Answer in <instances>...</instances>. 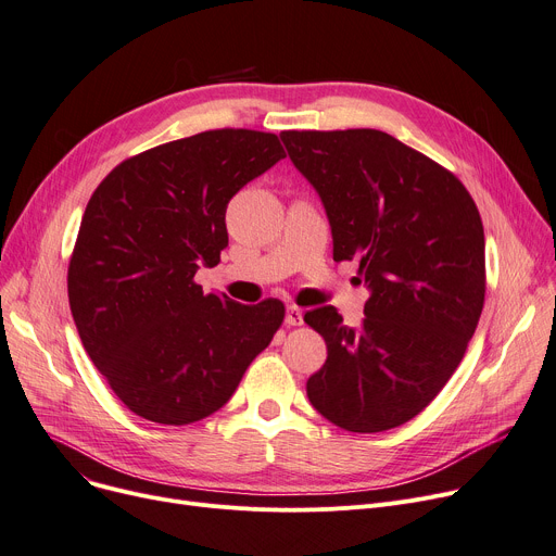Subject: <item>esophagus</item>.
<instances>
[{
    "label": "esophagus",
    "instance_id": "34e87169",
    "mask_svg": "<svg viewBox=\"0 0 556 556\" xmlns=\"http://www.w3.org/2000/svg\"><path fill=\"white\" fill-rule=\"evenodd\" d=\"M286 324H288V326H302V324H304V313H302L300 306L290 304V306L286 308Z\"/></svg>",
    "mask_w": 556,
    "mask_h": 556
}]
</instances>
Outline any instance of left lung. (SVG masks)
<instances>
[{
	"label": "left lung",
	"mask_w": 556,
	"mask_h": 556,
	"mask_svg": "<svg viewBox=\"0 0 556 556\" xmlns=\"http://www.w3.org/2000/svg\"><path fill=\"white\" fill-rule=\"evenodd\" d=\"M279 136L326 207L332 258H359L371 290L357 328L332 306L304 315L328 349L308 400L353 433L400 427L450 382L483 313V220L450 169L384 131Z\"/></svg>",
	"instance_id": "1"
}]
</instances>
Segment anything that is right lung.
I'll return each mask as SVG.
<instances>
[{
  "mask_svg": "<svg viewBox=\"0 0 556 556\" xmlns=\"http://www.w3.org/2000/svg\"><path fill=\"white\" fill-rule=\"evenodd\" d=\"M286 159L275 134L212 129L136 154L91 194L68 262L85 351L123 404L159 425L218 412L279 330V300L203 292L201 266L228 245L226 207Z\"/></svg>",
  "mask_w": 556,
  "mask_h": 556,
  "instance_id": "right-lung-1",
  "label": "right lung"
}]
</instances>
